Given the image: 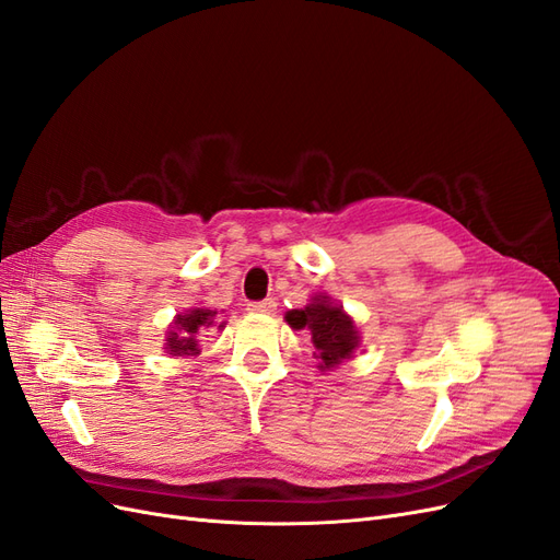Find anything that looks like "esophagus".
Segmentation results:
<instances>
[{"mask_svg": "<svg viewBox=\"0 0 560 560\" xmlns=\"http://www.w3.org/2000/svg\"><path fill=\"white\" fill-rule=\"evenodd\" d=\"M276 299H264V301H254V303H249V308L247 311H252V313H273L276 311Z\"/></svg>", "mask_w": 560, "mask_h": 560, "instance_id": "esophagus-1", "label": "esophagus"}]
</instances>
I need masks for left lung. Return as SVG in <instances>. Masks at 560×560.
Returning a JSON list of instances; mask_svg holds the SVG:
<instances>
[{
  "mask_svg": "<svg viewBox=\"0 0 560 560\" xmlns=\"http://www.w3.org/2000/svg\"><path fill=\"white\" fill-rule=\"evenodd\" d=\"M287 325L292 329H308L311 341L315 346V358L319 369L329 371L350 360L352 352L360 346V331L354 327L343 306L331 301V296H313L306 308H296L284 315Z\"/></svg>",
  "mask_w": 560,
  "mask_h": 560,
  "instance_id": "obj_1",
  "label": "left lung"
}]
</instances>
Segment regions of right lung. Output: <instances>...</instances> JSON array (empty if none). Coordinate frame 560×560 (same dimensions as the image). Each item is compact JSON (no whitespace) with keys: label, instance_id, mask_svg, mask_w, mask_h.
I'll use <instances>...</instances> for the list:
<instances>
[{"label":"right lung","instance_id":"right-lung-1","mask_svg":"<svg viewBox=\"0 0 560 560\" xmlns=\"http://www.w3.org/2000/svg\"><path fill=\"white\" fill-rule=\"evenodd\" d=\"M214 315L217 311L208 308H191L182 315L175 317L165 334V352L173 354V358H194L198 354V341L206 329L214 327ZM224 327V322L219 325V329Z\"/></svg>","mask_w":560,"mask_h":560}]
</instances>
